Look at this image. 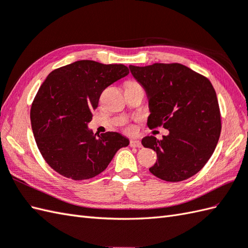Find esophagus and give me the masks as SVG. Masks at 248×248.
<instances>
[{
	"label": "esophagus",
	"mask_w": 248,
	"mask_h": 248,
	"mask_svg": "<svg viewBox=\"0 0 248 248\" xmlns=\"http://www.w3.org/2000/svg\"><path fill=\"white\" fill-rule=\"evenodd\" d=\"M130 147L132 148H141V143L140 140H132L130 141Z\"/></svg>",
	"instance_id": "obj_1"
}]
</instances>
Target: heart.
<instances>
[{
	"label": "heart",
	"instance_id": "heart-1",
	"mask_svg": "<svg viewBox=\"0 0 248 248\" xmlns=\"http://www.w3.org/2000/svg\"><path fill=\"white\" fill-rule=\"evenodd\" d=\"M126 131H128V132H132V131H133V128H128V129H126Z\"/></svg>",
	"mask_w": 248,
	"mask_h": 248
}]
</instances>
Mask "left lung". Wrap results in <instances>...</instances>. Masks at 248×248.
Wrapping results in <instances>:
<instances>
[{
	"instance_id": "obj_1",
	"label": "left lung",
	"mask_w": 248,
	"mask_h": 248,
	"mask_svg": "<svg viewBox=\"0 0 248 248\" xmlns=\"http://www.w3.org/2000/svg\"><path fill=\"white\" fill-rule=\"evenodd\" d=\"M149 98L150 129L164 126L169 135L147 136L145 148L156 151L150 172L167 182H182L197 174L211 157L222 123L216 91L208 78L180 63L130 65Z\"/></svg>"
}]
</instances>
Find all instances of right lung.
<instances>
[{
  "label": "right lung",
  "instance_id": "add662e5",
  "mask_svg": "<svg viewBox=\"0 0 248 248\" xmlns=\"http://www.w3.org/2000/svg\"><path fill=\"white\" fill-rule=\"evenodd\" d=\"M128 74L124 64L80 60L46 77L32 101L31 122L39 151L51 169L74 181L89 180L129 145L116 132L99 135L88 129L102 92Z\"/></svg>",
  "mask_w": 248,
  "mask_h": 248
}]
</instances>
